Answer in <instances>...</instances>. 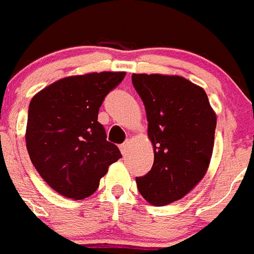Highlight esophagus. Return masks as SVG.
<instances>
[{"instance_id": "esophagus-1", "label": "esophagus", "mask_w": 254, "mask_h": 254, "mask_svg": "<svg viewBox=\"0 0 254 254\" xmlns=\"http://www.w3.org/2000/svg\"><path fill=\"white\" fill-rule=\"evenodd\" d=\"M128 148H129V141L123 142L122 145H121V152H122L123 156H126V154L128 153Z\"/></svg>"}]
</instances>
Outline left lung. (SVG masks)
Returning <instances> with one entry per match:
<instances>
[{"mask_svg": "<svg viewBox=\"0 0 254 254\" xmlns=\"http://www.w3.org/2000/svg\"><path fill=\"white\" fill-rule=\"evenodd\" d=\"M154 150L137 190L154 206L184 197L205 177L214 148L217 115L201 87L179 75L132 74Z\"/></svg>", "mask_w": 254, "mask_h": 254, "instance_id": "left-lung-1", "label": "left lung"}]
</instances>
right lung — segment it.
I'll return each mask as SVG.
<instances>
[{"label": "right lung", "instance_id": "right-lung-1", "mask_svg": "<svg viewBox=\"0 0 254 254\" xmlns=\"http://www.w3.org/2000/svg\"><path fill=\"white\" fill-rule=\"evenodd\" d=\"M126 72H89L54 81L31 100L26 145L50 188L72 200L94 193L109 166L122 157L97 122L105 96Z\"/></svg>", "mask_w": 254, "mask_h": 254}]
</instances>
